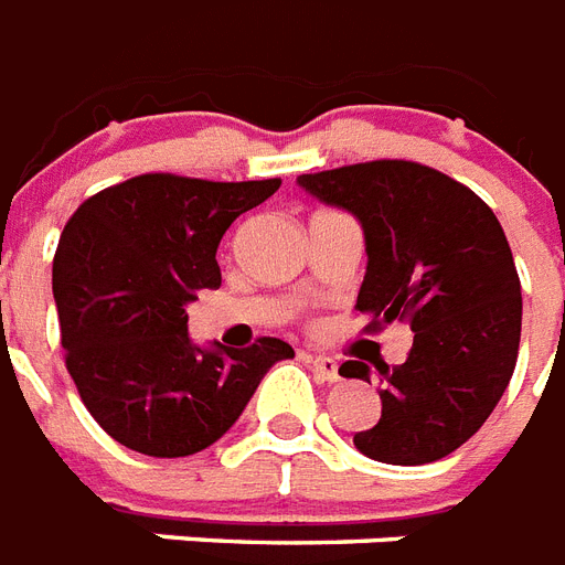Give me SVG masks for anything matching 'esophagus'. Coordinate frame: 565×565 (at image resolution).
Returning a JSON list of instances; mask_svg holds the SVG:
<instances>
[{"label":"esophagus","mask_w":565,"mask_h":565,"mask_svg":"<svg viewBox=\"0 0 565 565\" xmlns=\"http://www.w3.org/2000/svg\"><path fill=\"white\" fill-rule=\"evenodd\" d=\"M308 363L317 370V375L322 377V381H328V384L340 381V363H337L334 358H326V354H308Z\"/></svg>","instance_id":"esophagus-1"}]
</instances>
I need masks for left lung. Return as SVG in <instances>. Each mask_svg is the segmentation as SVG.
I'll return each instance as SVG.
<instances>
[{
  "instance_id": "obj_1",
  "label": "left lung",
  "mask_w": 565,
  "mask_h": 565,
  "mask_svg": "<svg viewBox=\"0 0 565 565\" xmlns=\"http://www.w3.org/2000/svg\"><path fill=\"white\" fill-rule=\"evenodd\" d=\"M296 184L361 222L366 328L407 319L413 331L407 361L377 366L381 416L354 446L393 466L451 455L495 411L516 370L522 284L501 222L460 181L413 161L354 163ZM340 372L372 375L358 361Z\"/></svg>"
}]
</instances>
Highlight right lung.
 <instances>
[{
    "instance_id": "right-lung-1",
    "label": "right lung",
    "mask_w": 565,
    "mask_h": 565,
    "mask_svg": "<svg viewBox=\"0 0 565 565\" xmlns=\"http://www.w3.org/2000/svg\"><path fill=\"white\" fill-rule=\"evenodd\" d=\"M278 188L154 172L90 195L64 225L52 292L66 370L93 419L131 451L213 446L266 372L296 354L275 337L228 349L188 334L195 292L222 284V234Z\"/></svg>"
}]
</instances>
